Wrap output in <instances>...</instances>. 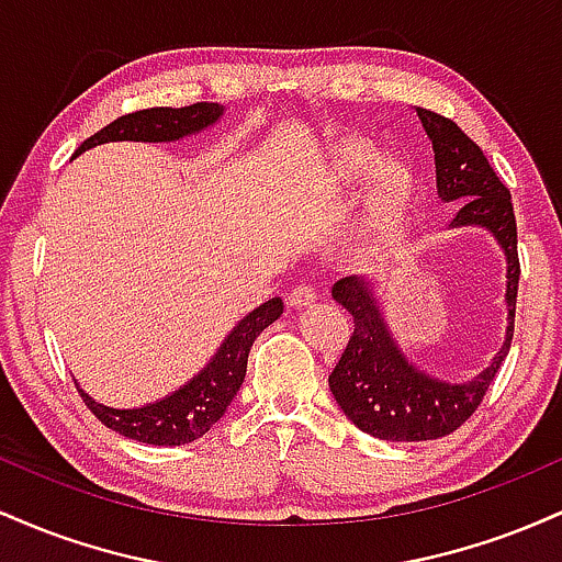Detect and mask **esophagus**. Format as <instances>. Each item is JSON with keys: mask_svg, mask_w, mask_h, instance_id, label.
<instances>
[{"mask_svg": "<svg viewBox=\"0 0 562 562\" xmlns=\"http://www.w3.org/2000/svg\"><path fill=\"white\" fill-rule=\"evenodd\" d=\"M317 301V290L312 285H295L293 290L288 293V306L290 308H303L308 306V303Z\"/></svg>", "mask_w": 562, "mask_h": 562, "instance_id": "esophagus-1", "label": "esophagus"}]
</instances>
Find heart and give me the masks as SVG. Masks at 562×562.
Returning <instances> with one entry per match:
<instances>
[{
	"label": "heart",
	"instance_id": "obj_1",
	"mask_svg": "<svg viewBox=\"0 0 562 562\" xmlns=\"http://www.w3.org/2000/svg\"><path fill=\"white\" fill-rule=\"evenodd\" d=\"M335 169L346 184H359L372 177L362 216L367 237H383L396 227L412 195V171L398 160H385L367 142H348L335 158Z\"/></svg>",
	"mask_w": 562,
	"mask_h": 562
}]
</instances>
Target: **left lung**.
Returning a JSON list of instances; mask_svg holds the SVG:
<instances>
[{"mask_svg": "<svg viewBox=\"0 0 562 562\" xmlns=\"http://www.w3.org/2000/svg\"><path fill=\"white\" fill-rule=\"evenodd\" d=\"M415 111L434 145L438 198L443 203L460 200L451 227L479 224L492 232L505 250L507 335L505 346L479 378L443 383L406 362L385 325L370 280L353 274L335 282L333 299L353 317V333L327 383L348 420L383 441H436L454 434L479 409L509 351L520 280L518 227L509 190L499 182L481 147L454 121L425 108Z\"/></svg>", "mask_w": 562, "mask_h": 562, "instance_id": "left-lung-1", "label": "left lung"}]
</instances>
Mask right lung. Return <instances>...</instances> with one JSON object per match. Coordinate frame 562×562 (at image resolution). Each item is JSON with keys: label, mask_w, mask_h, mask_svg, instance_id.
I'll list each match as a JSON object with an SVG mask.
<instances>
[{"label": "right lung", "mask_w": 562, "mask_h": 562, "mask_svg": "<svg viewBox=\"0 0 562 562\" xmlns=\"http://www.w3.org/2000/svg\"><path fill=\"white\" fill-rule=\"evenodd\" d=\"M224 108L218 102H195L187 108H147L115 119L113 124L92 134L76 156L89 147L102 145V142H173L182 139L187 134L203 132L214 126L222 119ZM282 314V301L272 299L261 303L259 308L237 322L224 344L218 346L209 364L198 372L190 383L173 391L171 396L160 398L139 409H113L94 402L89 393H83L79 385L83 404L92 409V415L102 425L115 430V434L134 438L142 443H156V447H182V443L195 441V438L209 434L214 425L222 420L232 398L240 391L245 370H248V353L254 340L259 338L261 330H267L272 322Z\"/></svg>", "instance_id": "right-lung-1"}]
</instances>
